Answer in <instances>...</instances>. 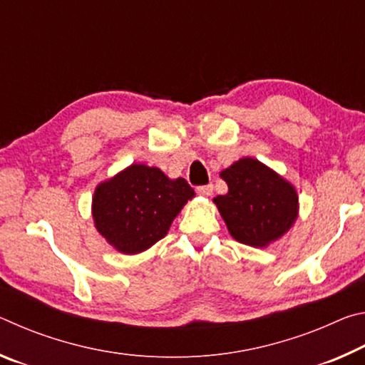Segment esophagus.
Instances as JSON below:
<instances>
[{
    "mask_svg": "<svg viewBox=\"0 0 365 365\" xmlns=\"http://www.w3.org/2000/svg\"><path fill=\"white\" fill-rule=\"evenodd\" d=\"M214 191V185L209 183V185H202V187H197L196 188V193L201 195V196H211Z\"/></svg>",
    "mask_w": 365,
    "mask_h": 365,
    "instance_id": "obj_1",
    "label": "esophagus"
}]
</instances>
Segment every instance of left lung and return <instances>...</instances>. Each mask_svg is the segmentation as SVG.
Returning <instances> with one entry per match:
<instances>
[{
	"mask_svg": "<svg viewBox=\"0 0 365 365\" xmlns=\"http://www.w3.org/2000/svg\"><path fill=\"white\" fill-rule=\"evenodd\" d=\"M228 193L214 197L237 242L265 248L283 237L298 217V193L275 170L255 158H243L222 170Z\"/></svg>",
	"mask_w": 365,
	"mask_h": 365,
	"instance_id": "obj_1",
	"label": "left lung"
}]
</instances>
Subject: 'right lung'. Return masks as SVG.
I'll return each instance as SVG.
<instances>
[{
  "mask_svg": "<svg viewBox=\"0 0 365 365\" xmlns=\"http://www.w3.org/2000/svg\"><path fill=\"white\" fill-rule=\"evenodd\" d=\"M195 190L182 177L172 180L158 168L132 164L98 185L93 220L106 242L123 255H138L168 235Z\"/></svg>",
  "mask_w": 365,
  "mask_h": 365,
  "instance_id": "1",
  "label": "right lung"
}]
</instances>
